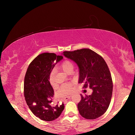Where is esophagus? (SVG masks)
<instances>
[{
	"instance_id": "obj_1",
	"label": "esophagus",
	"mask_w": 135,
	"mask_h": 135,
	"mask_svg": "<svg viewBox=\"0 0 135 135\" xmlns=\"http://www.w3.org/2000/svg\"><path fill=\"white\" fill-rule=\"evenodd\" d=\"M71 95L68 96H67V97H65L63 99V100H64V102L67 101V100H68V99H70L71 98Z\"/></svg>"
}]
</instances>
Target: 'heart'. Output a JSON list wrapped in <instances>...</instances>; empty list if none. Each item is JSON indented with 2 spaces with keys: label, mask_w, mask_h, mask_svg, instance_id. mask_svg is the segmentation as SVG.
Wrapping results in <instances>:
<instances>
[{
  "label": "heart",
  "mask_w": 135,
  "mask_h": 135,
  "mask_svg": "<svg viewBox=\"0 0 135 135\" xmlns=\"http://www.w3.org/2000/svg\"><path fill=\"white\" fill-rule=\"evenodd\" d=\"M74 64L73 63L68 61V60H65L63 61L62 64L60 66L61 70L64 71L66 74L69 73L70 71H73L74 69ZM49 82L51 86L54 85V71H52L50 73L49 75ZM73 84L71 83H67V84H64L60 88L59 90H58V95L60 97H63L68 95L71 90H72Z\"/></svg>",
  "instance_id": "heart-1"
}]
</instances>
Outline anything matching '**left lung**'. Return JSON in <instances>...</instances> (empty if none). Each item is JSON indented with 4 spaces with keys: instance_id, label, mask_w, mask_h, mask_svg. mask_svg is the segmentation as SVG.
Listing matches in <instances>:
<instances>
[{
    "instance_id": "obj_1",
    "label": "left lung",
    "mask_w": 135,
    "mask_h": 135,
    "mask_svg": "<svg viewBox=\"0 0 135 135\" xmlns=\"http://www.w3.org/2000/svg\"><path fill=\"white\" fill-rule=\"evenodd\" d=\"M75 62L79 68L78 83L93 90L91 95L81 96L78 104L79 114L84 118L94 119L105 113L113 93V81L108 67L103 57L89 49H82L61 53Z\"/></svg>"
}]
</instances>
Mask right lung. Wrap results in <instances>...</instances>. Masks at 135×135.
<instances>
[{
	"mask_svg": "<svg viewBox=\"0 0 135 135\" xmlns=\"http://www.w3.org/2000/svg\"><path fill=\"white\" fill-rule=\"evenodd\" d=\"M63 59L54 53H45L37 56L28 67L24 78V96L31 111L45 121H51L60 115L64 104H51L54 90L49 75L54 66Z\"/></svg>",
	"mask_w": 135,
	"mask_h": 135,
	"instance_id": "right-lung-1",
	"label": "right lung"
}]
</instances>
